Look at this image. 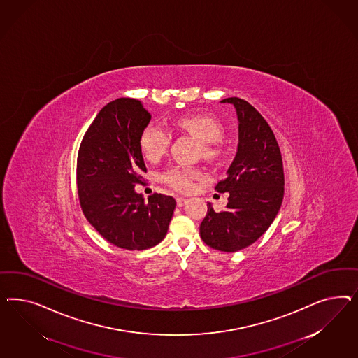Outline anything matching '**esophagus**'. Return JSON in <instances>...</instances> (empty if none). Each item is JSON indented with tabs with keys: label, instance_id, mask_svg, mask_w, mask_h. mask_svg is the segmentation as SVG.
Here are the masks:
<instances>
[{
	"label": "esophagus",
	"instance_id": "obj_1",
	"mask_svg": "<svg viewBox=\"0 0 358 358\" xmlns=\"http://www.w3.org/2000/svg\"><path fill=\"white\" fill-rule=\"evenodd\" d=\"M187 203V199L186 198H182V196H178L177 198V206L182 207L185 206Z\"/></svg>",
	"mask_w": 358,
	"mask_h": 358
}]
</instances>
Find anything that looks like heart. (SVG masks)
Wrapping results in <instances>:
<instances>
[{
    "label": "heart",
    "instance_id": "b5f03b06",
    "mask_svg": "<svg viewBox=\"0 0 358 358\" xmlns=\"http://www.w3.org/2000/svg\"><path fill=\"white\" fill-rule=\"evenodd\" d=\"M180 130L192 134L201 143H203V156L206 159H214L217 156L215 143L220 141L223 135L222 124L214 117L207 114L182 117L176 122ZM171 144V134L159 124L147 126L141 135V148L144 157L150 162H157L168 150ZM199 174L193 169L182 165H174L164 172L163 181L174 190L186 192L190 189L192 181Z\"/></svg>",
    "mask_w": 358,
    "mask_h": 358
}]
</instances>
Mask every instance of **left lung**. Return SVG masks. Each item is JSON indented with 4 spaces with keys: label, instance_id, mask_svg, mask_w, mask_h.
Returning a JSON list of instances; mask_svg holds the SVG:
<instances>
[{
    "label": "left lung",
    "instance_id": "left-lung-1",
    "mask_svg": "<svg viewBox=\"0 0 358 358\" xmlns=\"http://www.w3.org/2000/svg\"><path fill=\"white\" fill-rule=\"evenodd\" d=\"M238 117V148L226 178L215 190L228 193L226 208L217 213L207 203L199 234L208 247L238 252L253 244L277 217L285 193L278 143L268 122L247 101L226 98Z\"/></svg>",
    "mask_w": 358,
    "mask_h": 358
}]
</instances>
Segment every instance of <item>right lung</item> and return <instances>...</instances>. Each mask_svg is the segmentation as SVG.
<instances>
[{
    "label": "right lung",
    "instance_id": "obj_1",
    "mask_svg": "<svg viewBox=\"0 0 358 358\" xmlns=\"http://www.w3.org/2000/svg\"><path fill=\"white\" fill-rule=\"evenodd\" d=\"M151 114L134 98L102 108L87 129L77 157V187L87 222L111 244L144 250L163 241L173 217V196L135 192L147 172L141 135Z\"/></svg>",
    "mask_w": 358,
    "mask_h": 358
}]
</instances>
